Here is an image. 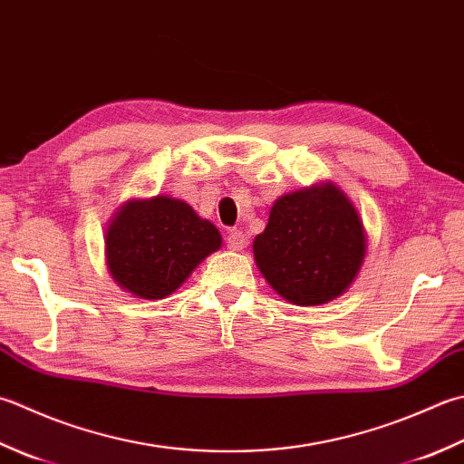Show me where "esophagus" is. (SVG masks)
Listing matches in <instances>:
<instances>
[{
	"label": "esophagus",
	"instance_id": "34e87169",
	"mask_svg": "<svg viewBox=\"0 0 464 464\" xmlns=\"http://www.w3.org/2000/svg\"><path fill=\"white\" fill-rule=\"evenodd\" d=\"M227 247H229L231 251H241L247 247V237L241 231H231L229 235H227Z\"/></svg>",
	"mask_w": 464,
	"mask_h": 464
}]
</instances>
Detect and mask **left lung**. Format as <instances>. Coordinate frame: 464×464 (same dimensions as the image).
I'll use <instances>...</instances> for the list:
<instances>
[{"label":"left lung","instance_id":"1","mask_svg":"<svg viewBox=\"0 0 464 464\" xmlns=\"http://www.w3.org/2000/svg\"><path fill=\"white\" fill-rule=\"evenodd\" d=\"M366 251L358 208L332 180L281 195L253 239L261 276L289 304L304 307L346 294Z\"/></svg>","mask_w":464,"mask_h":464}]
</instances>
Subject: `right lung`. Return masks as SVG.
I'll return each mask as SVG.
<instances>
[{"label": "right lung", "instance_id": "add662e5", "mask_svg": "<svg viewBox=\"0 0 464 464\" xmlns=\"http://www.w3.org/2000/svg\"><path fill=\"white\" fill-rule=\"evenodd\" d=\"M221 243L219 229L188 203L157 195L129 198L116 208L104 229V257L126 294L165 299Z\"/></svg>", "mask_w": 464, "mask_h": 464}]
</instances>
